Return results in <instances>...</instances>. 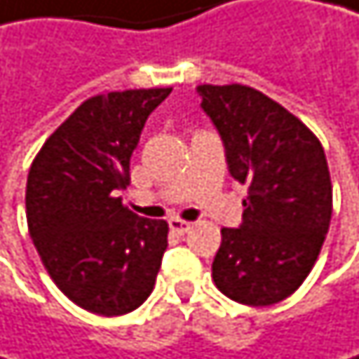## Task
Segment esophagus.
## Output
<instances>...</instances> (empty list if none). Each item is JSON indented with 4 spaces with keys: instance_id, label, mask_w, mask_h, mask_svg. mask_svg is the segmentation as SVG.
Returning <instances> with one entry per match:
<instances>
[{
    "instance_id": "34e87169",
    "label": "esophagus",
    "mask_w": 359,
    "mask_h": 359,
    "mask_svg": "<svg viewBox=\"0 0 359 359\" xmlns=\"http://www.w3.org/2000/svg\"><path fill=\"white\" fill-rule=\"evenodd\" d=\"M170 229L172 232H176V234H187L189 229L194 227V223H189V221H183V219H170Z\"/></svg>"
}]
</instances>
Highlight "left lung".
Masks as SVG:
<instances>
[{
  "label": "left lung",
  "mask_w": 359,
  "mask_h": 359,
  "mask_svg": "<svg viewBox=\"0 0 359 359\" xmlns=\"http://www.w3.org/2000/svg\"><path fill=\"white\" fill-rule=\"evenodd\" d=\"M198 93L229 174L249 187L243 223L221 229L215 285L241 304L280 302L309 276L330 227L323 147L300 118L251 87L200 85Z\"/></svg>",
  "instance_id": "obj_1"
}]
</instances>
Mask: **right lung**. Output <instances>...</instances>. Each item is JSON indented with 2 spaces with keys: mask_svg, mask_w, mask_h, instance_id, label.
I'll return each mask as SVG.
<instances>
[{
  "mask_svg": "<svg viewBox=\"0 0 359 359\" xmlns=\"http://www.w3.org/2000/svg\"><path fill=\"white\" fill-rule=\"evenodd\" d=\"M172 89L83 102L44 142L27 176V225L55 285L81 309L116 317L153 292L168 223L123 206L130 159L149 114Z\"/></svg>",
  "mask_w": 359,
  "mask_h": 359,
  "instance_id": "right-lung-1",
  "label": "right lung"
}]
</instances>
